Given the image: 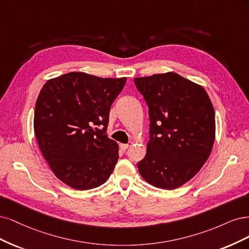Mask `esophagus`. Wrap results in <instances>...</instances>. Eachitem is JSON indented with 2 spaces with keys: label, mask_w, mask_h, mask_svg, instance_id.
I'll list each match as a JSON object with an SVG mask.
<instances>
[{
  "label": "esophagus",
  "mask_w": 249,
  "mask_h": 249,
  "mask_svg": "<svg viewBox=\"0 0 249 249\" xmlns=\"http://www.w3.org/2000/svg\"><path fill=\"white\" fill-rule=\"evenodd\" d=\"M128 147H129L128 143H121V145H120V148H121L122 151H126L128 149Z\"/></svg>",
  "instance_id": "34e87169"
}]
</instances>
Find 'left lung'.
<instances>
[{"label": "left lung", "mask_w": 249, "mask_h": 249, "mask_svg": "<svg viewBox=\"0 0 249 249\" xmlns=\"http://www.w3.org/2000/svg\"><path fill=\"white\" fill-rule=\"evenodd\" d=\"M149 107L147 153L142 177L162 189L182 186L197 174L214 143L215 114L203 87L175 72L135 77Z\"/></svg>", "instance_id": "left-lung-1"}]
</instances>
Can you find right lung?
Segmentation results:
<instances>
[{"mask_svg":"<svg viewBox=\"0 0 249 249\" xmlns=\"http://www.w3.org/2000/svg\"><path fill=\"white\" fill-rule=\"evenodd\" d=\"M126 79L70 72L47 81L40 91L36 139L53 174L68 186L92 189L113 173L119 148L107 128L110 107Z\"/></svg>","mask_w":249,"mask_h":249,"instance_id":"obj_1","label":"right lung"}]
</instances>
